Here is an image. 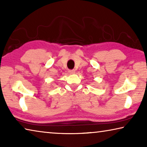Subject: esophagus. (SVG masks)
Masks as SVG:
<instances>
[{"instance_id":"esophagus-1","label":"esophagus","mask_w":147,"mask_h":147,"mask_svg":"<svg viewBox=\"0 0 147 147\" xmlns=\"http://www.w3.org/2000/svg\"><path fill=\"white\" fill-rule=\"evenodd\" d=\"M69 73L70 74H74V73H75V71H74V70H69Z\"/></svg>"}]
</instances>
